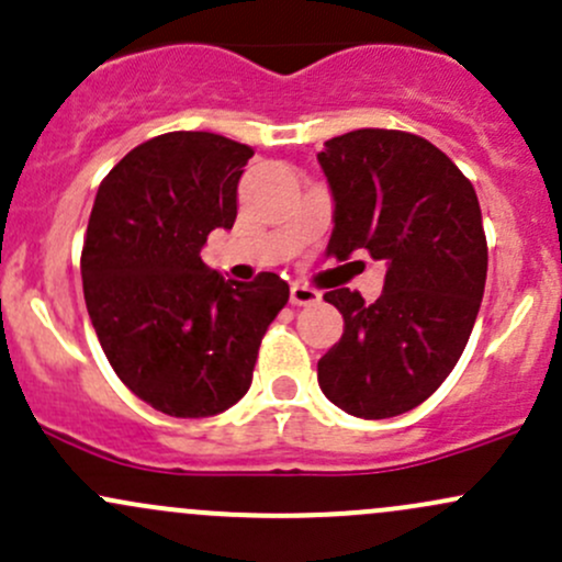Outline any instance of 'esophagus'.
I'll return each mask as SVG.
<instances>
[{"mask_svg":"<svg viewBox=\"0 0 562 562\" xmlns=\"http://www.w3.org/2000/svg\"><path fill=\"white\" fill-rule=\"evenodd\" d=\"M289 300H292V305H313L318 303V292L316 289L305 286V283H292V289H289Z\"/></svg>","mask_w":562,"mask_h":562,"instance_id":"esophagus-1","label":"esophagus"}]
</instances>
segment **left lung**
<instances>
[{
	"mask_svg": "<svg viewBox=\"0 0 562 562\" xmlns=\"http://www.w3.org/2000/svg\"><path fill=\"white\" fill-rule=\"evenodd\" d=\"M318 162L335 203L327 255L385 262L372 305L351 289L324 294L342 337L318 359V385L348 415L394 418L442 385L472 335L487 276L480 201L442 149L404 131L335 136Z\"/></svg>",
	"mask_w": 562,
	"mask_h": 562,
	"instance_id": "left-lung-1",
	"label": "left lung"
}]
</instances>
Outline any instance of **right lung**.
I'll return each instance as SVG.
<instances>
[{
    "label": "right lung",
    "mask_w": 562,
    "mask_h": 562,
    "mask_svg": "<svg viewBox=\"0 0 562 562\" xmlns=\"http://www.w3.org/2000/svg\"><path fill=\"white\" fill-rule=\"evenodd\" d=\"M255 149L206 131H173L131 149L106 173L82 246L88 316L112 370L149 407L209 418L249 391L262 335L289 283H238L201 249L238 214Z\"/></svg>",
    "instance_id": "1"
}]
</instances>
